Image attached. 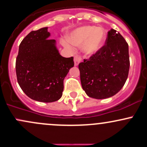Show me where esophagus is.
<instances>
[{
  "label": "esophagus",
  "mask_w": 147,
  "mask_h": 147,
  "mask_svg": "<svg viewBox=\"0 0 147 147\" xmlns=\"http://www.w3.org/2000/svg\"><path fill=\"white\" fill-rule=\"evenodd\" d=\"M82 61V59L80 57H79V56H75V57H74V63H75V65L77 66L80 64V63Z\"/></svg>",
  "instance_id": "34e87169"
}]
</instances>
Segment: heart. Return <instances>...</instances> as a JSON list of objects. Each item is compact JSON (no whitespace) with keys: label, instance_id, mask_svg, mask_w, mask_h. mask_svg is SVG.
<instances>
[{"label":"heart","instance_id":"heart-1","mask_svg":"<svg viewBox=\"0 0 147 147\" xmlns=\"http://www.w3.org/2000/svg\"><path fill=\"white\" fill-rule=\"evenodd\" d=\"M106 39L105 30L101 27L85 25L77 28L67 35V41L63 45L67 49L73 50V46H82V50L86 56L96 54L102 48Z\"/></svg>","mask_w":147,"mask_h":147}]
</instances>
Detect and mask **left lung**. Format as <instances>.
Listing matches in <instances>:
<instances>
[{"mask_svg": "<svg viewBox=\"0 0 147 147\" xmlns=\"http://www.w3.org/2000/svg\"><path fill=\"white\" fill-rule=\"evenodd\" d=\"M129 67L128 43L119 32L111 29L100 51L79 64L82 88L90 98L112 97L125 84Z\"/></svg>", "mask_w": 147, "mask_h": 147, "instance_id": "1", "label": "left lung"}]
</instances>
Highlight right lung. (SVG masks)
<instances>
[{"label": "right lung", "mask_w": 147, "mask_h": 147, "mask_svg": "<svg viewBox=\"0 0 147 147\" xmlns=\"http://www.w3.org/2000/svg\"><path fill=\"white\" fill-rule=\"evenodd\" d=\"M50 35L48 27L29 33L19 45L16 59L21 88L30 98L42 102L60 99L64 79L74 66L73 57H63L56 40L48 39Z\"/></svg>", "instance_id": "right-lung-1"}]
</instances>
